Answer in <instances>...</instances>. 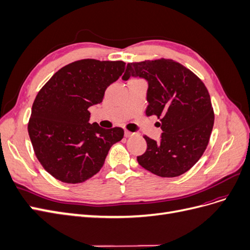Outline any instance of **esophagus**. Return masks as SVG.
<instances>
[{"label":"esophagus","instance_id":"34e87169","mask_svg":"<svg viewBox=\"0 0 250 250\" xmlns=\"http://www.w3.org/2000/svg\"><path fill=\"white\" fill-rule=\"evenodd\" d=\"M134 133L131 132V131H128V130H125V137L126 138H129V137H132Z\"/></svg>","mask_w":250,"mask_h":250}]
</instances>
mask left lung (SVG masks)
Instances as JSON below:
<instances>
[{
	"mask_svg": "<svg viewBox=\"0 0 250 250\" xmlns=\"http://www.w3.org/2000/svg\"><path fill=\"white\" fill-rule=\"evenodd\" d=\"M148 81L146 115L161 119V142L148 138L146 152L138 156L143 168L161 177H176L199 161L214 126V109L204 83L172 59L127 64L122 79Z\"/></svg>",
	"mask_w": 250,
	"mask_h": 250,
	"instance_id": "obj_1",
	"label": "left lung"
}]
</instances>
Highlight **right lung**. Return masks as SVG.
Segmentation results:
<instances>
[{
  "label": "right lung",
  "mask_w": 250,
  "mask_h": 250,
  "mask_svg": "<svg viewBox=\"0 0 250 250\" xmlns=\"http://www.w3.org/2000/svg\"><path fill=\"white\" fill-rule=\"evenodd\" d=\"M125 62L81 59L58 70L37 94L28 123L34 153L51 175L80 184L103 167L121 127L89 124L88 107L102 102L105 89L119 79Z\"/></svg>",
  "instance_id": "1"
}]
</instances>
